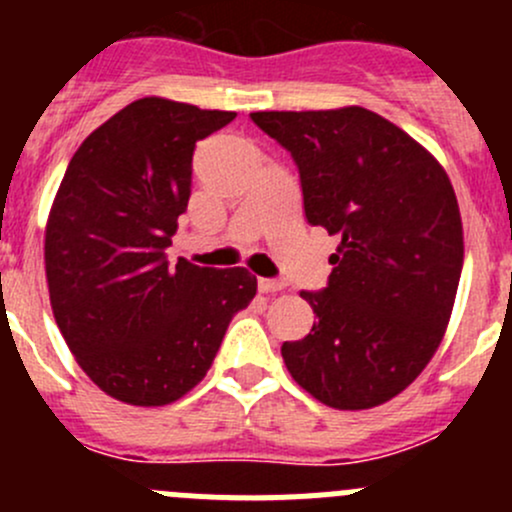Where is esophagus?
Returning <instances> with one entry per match:
<instances>
[{
  "instance_id": "34e87169",
  "label": "esophagus",
  "mask_w": 512,
  "mask_h": 512,
  "mask_svg": "<svg viewBox=\"0 0 512 512\" xmlns=\"http://www.w3.org/2000/svg\"><path fill=\"white\" fill-rule=\"evenodd\" d=\"M257 287H260V292H282V289H285V282L260 277V280H257Z\"/></svg>"
}]
</instances>
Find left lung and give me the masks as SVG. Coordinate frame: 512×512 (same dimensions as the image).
<instances>
[{"instance_id": "8db88e82", "label": "left lung", "mask_w": 512, "mask_h": 512, "mask_svg": "<svg viewBox=\"0 0 512 512\" xmlns=\"http://www.w3.org/2000/svg\"><path fill=\"white\" fill-rule=\"evenodd\" d=\"M299 170L304 215L342 237L327 287L302 289L312 332L282 344L289 374L332 409L394 399L431 361L456 302L463 225L446 170L379 113L257 111Z\"/></svg>"}]
</instances>
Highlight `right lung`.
<instances>
[{"instance_id":"add662e5","label":"right lung","mask_w":512,"mask_h":512,"mask_svg":"<svg viewBox=\"0 0 512 512\" xmlns=\"http://www.w3.org/2000/svg\"><path fill=\"white\" fill-rule=\"evenodd\" d=\"M235 116L138 98L81 143L51 205L54 319L89 379L123 404L188 394L257 292L245 267H173L165 252L188 208L195 143Z\"/></svg>"}]
</instances>
